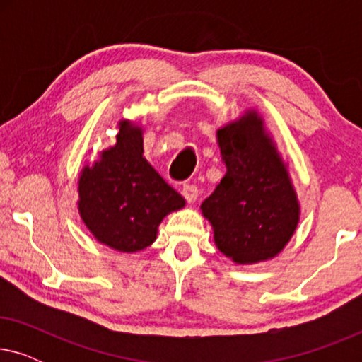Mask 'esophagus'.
Here are the masks:
<instances>
[{"instance_id":"1","label":"esophagus","mask_w":362,"mask_h":362,"mask_svg":"<svg viewBox=\"0 0 362 362\" xmlns=\"http://www.w3.org/2000/svg\"><path fill=\"white\" fill-rule=\"evenodd\" d=\"M181 192L187 202H194L197 199V194H199V192H197V187L194 185H185L182 186Z\"/></svg>"}]
</instances>
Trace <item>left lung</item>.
<instances>
[{
    "instance_id": "8db88e82",
    "label": "left lung",
    "mask_w": 362,
    "mask_h": 362,
    "mask_svg": "<svg viewBox=\"0 0 362 362\" xmlns=\"http://www.w3.org/2000/svg\"><path fill=\"white\" fill-rule=\"evenodd\" d=\"M216 138L226 175L201 204L216 247L237 265L272 260L300 222L288 165L254 108L217 128Z\"/></svg>"
}]
</instances>
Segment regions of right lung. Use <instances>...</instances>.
<instances>
[{
  "label": "right lung",
  "instance_id": "1",
  "mask_svg": "<svg viewBox=\"0 0 362 362\" xmlns=\"http://www.w3.org/2000/svg\"><path fill=\"white\" fill-rule=\"evenodd\" d=\"M115 143L78 173L77 209L100 244L133 254L156 240L158 227L186 206L143 156V127L120 118Z\"/></svg>",
  "mask_w": 362,
  "mask_h": 362
}]
</instances>
